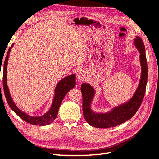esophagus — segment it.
Segmentation results:
<instances>
[{"label": "esophagus", "mask_w": 159, "mask_h": 159, "mask_svg": "<svg viewBox=\"0 0 159 159\" xmlns=\"http://www.w3.org/2000/svg\"><path fill=\"white\" fill-rule=\"evenodd\" d=\"M87 76H88V74L87 71L84 70H80V71L78 73V78L80 80H84L86 79Z\"/></svg>", "instance_id": "1"}]
</instances>
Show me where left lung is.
Here are the masks:
<instances>
[{"label":"left lung","mask_w":159,"mask_h":159,"mask_svg":"<svg viewBox=\"0 0 159 159\" xmlns=\"http://www.w3.org/2000/svg\"><path fill=\"white\" fill-rule=\"evenodd\" d=\"M133 44L140 54L141 74L138 88L128 101L113 107L107 112H96L91 107L96 94L94 88L89 83H83L81 85L80 90L83 95V112L85 119L91 126L98 128H108L120 125L131 119L141 106L148 80L147 59L145 46L141 37L136 36L133 40Z\"/></svg>","instance_id":"left-lung-1"}]
</instances>
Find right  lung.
<instances>
[{"mask_svg": "<svg viewBox=\"0 0 159 159\" xmlns=\"http://www.w3.org/2000/svg\"><path fill=\"white\" fill-rule=\"evenodd\" d=\"M14 46V43L9 48L7 52V56H6L5 61L4 63V66H3V89H4L5 96L7 100L9 106L13 110L14 112L16 114L20 119L25 121L27 123L35 125H41L44 126L49 125L52 123L54 119L57 118L58 111L59 110V107L63 101L65 96L67 94V93L70 91V89L74 88L76 85V74H72L70 75L64 77L63 79H61L60 81L56 85L54 89V98L52 102L51 107L49 110L45 113L42 116H31L30 114L23 111L19 108L17 107V105L15 104L14 101H13L11 96L10 94V92L7 85V69L8 65V60L10 54V52L12 48ZM1 88V85H0Z\"/></svg>", "mask_w": 159, "mask_h": 159, "instance_id": "add662e5", "label": "right lung"}]
</instances>
